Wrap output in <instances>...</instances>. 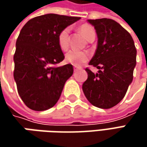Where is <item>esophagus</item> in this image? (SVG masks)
<instances>
[{
	"mask_svg": "<svg viewBox=\"0 0 147 147\" xmlns=\"http://www.w3.org/2000/svg\"><path fill=\"white\" fill-rule=\"evenodd\" d=\"M78 69V67H77V66H74V71H76Z\"/></svg>",
	"mask_w": 147,
	"mask_h": 147,
	"instance_id": "esophagus-1",
	"label": "esophagus"
}]
</instances>
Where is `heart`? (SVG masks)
Listing matches in <instances>:
<instances>
[{"label":"heart","instance_id":"heart-1","mask_svg":"<svg viewBox=\"0 0 147 147\" xmlns=\"http://www.w3.org/2000/svg\"><path fill=\"white\" fill-rule=\"evenodd\" d=\"M79 30L89 42L96 37L94 28L88 24H83L79 26ZM69 32L70 28L66 27L59 32L57 37V42L59 48L62 51H66L69 47ZM89 59V54L86 51H78L71 50L65 55V61L74 66H80L87 62Z\"/></svg>","mask_w":147,"mask_h":147}]
</instances>
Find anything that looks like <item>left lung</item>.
<instances>
[{"label":"left lung","instance_id":"1","mask_svg":"<svg viewBox=\"0 0 147 147\" xmlns=\"http://www.w3.org/2000/svg\"><path fill=\"white\" fill-rule=\"evenodd\" d=\"M94 26L98 44L89 65L96 67L97 74L88 68V79L82 91L94 106L110 109L119 103L133 78L137 50L130 33L110 19L88 20Z\"/></svg>","mask_w":147,"mask_h":147}]
</instances>
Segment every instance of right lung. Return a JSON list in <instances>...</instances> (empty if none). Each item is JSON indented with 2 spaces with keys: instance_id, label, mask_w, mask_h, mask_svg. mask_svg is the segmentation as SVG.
<instances>
[{
  "instance_id": "1",
  "label": "right lung",
  "mask_w": 147,
  "mask_h": 147,
  "mask_svg": "<svg viewBox=\"0 0 147 147\" xmlns=\"http://www.w3.org/2000/svg\"><path fill=\"white\" fill-rule=\"evenodd\" d=\"M78 20L80 17L47 14L32 19L22 28L14 55V78L20 96L29 109L48 110L60 97L74 69L69 64L55 67L65 59L57 37Z\"/></svg>"
}]
</instances>
